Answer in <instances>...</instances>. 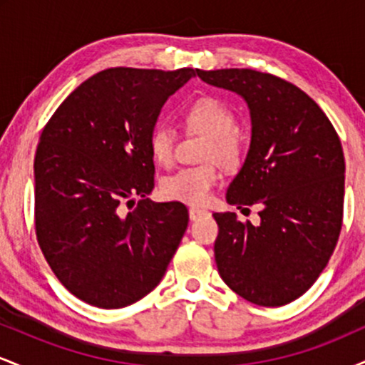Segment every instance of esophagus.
I'll return each mask as SVG.
<instances>
[{"instance_id": "esophagus-1", "label": "esophagus", "mask_w": 365, "mask_h": 365, "mask_svg": "<svg viewBox=\"0 0 365 365\" xmlns=\"http://www.w3.org/2000/svg\"><path fill=\"white\" fill-rule=\"evenodd\" d=\"M207 211L206 209H199V207H190L188 209V217H190V221H195L199 220V217L206 216Z\"/></svg>"}]
</instances>
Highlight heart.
<instances>
[{"mask_svg":"<svg viewBox=\"0 0 365 365\" xmlns=\"http://www.w3.org/2000/svg\"><path fill=\"white\" fill-rule=\"evenodd\" d=\"M183 121L188 130L209 135L207 161H220L225 166L237 165L242 154L235 115L226 104L215 98H199L187 106ZM177 137L170 127L158 125L149 135V150L154 161L170 166L175 159ZM220 182V171L215 165L187 166L161 180V194L168 200L204 206L211 197L212 188Z\"/></svg>","mask_w":365,"mask_h":365,"instance_id":"obj_1","label":"heart"}]
</instances>
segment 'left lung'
Here are the masks:
<instances>
[{
    "mask_svg": "<svg viewBox=\"0 0 365 365\" xmlns=\"http://www.w3.org/2000/svg\"><path fill=\"white\" fill-rule=\"evenodd\" d=\"M245 99L252 139L226 200L261 204V225L215 212L223 282L249 302L279 307L304 295L328 264L343 223L345 158L324 111L293 83L249 68L197 70Z\"/></svg>",
    "mask_w": 365,
    "mask_h": 365,
    "instance_id": "obj_1",
    "label": "left lung"
}]
</instances>
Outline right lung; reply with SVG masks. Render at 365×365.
<instances>
[{
    "mask_svg": "<svg viewBox=\"0 0 365 365\" xmlns=\"http://www.w3.org/2000/svg\"><path fill=\"white\" fill-rule=\"evenodd\" d=\"M194 68H108L53 113L34 159L36 235L63 287L101 309L158 287L188 225L182 202H153L149 135ZM141 200L132 212L121 205Z\"/></svg>",
    "mask_w": 365,
    "mask_h": 365,
    "instance_id": "1",
    "label": "right lung"
}]
</instances>
